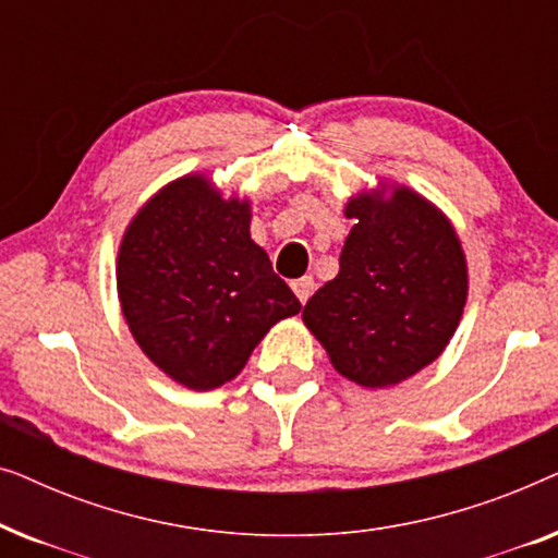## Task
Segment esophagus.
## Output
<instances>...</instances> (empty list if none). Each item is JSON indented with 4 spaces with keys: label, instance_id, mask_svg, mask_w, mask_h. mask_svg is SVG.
<instances>
[{
    "label": "esophagus",
    "instance_id": "1",
    "mask_svg": "<svg viewBox=\"0 0 558 558\" xmlns=\"http://www.w3.org/2000/svg\"><path fill=\"white\" fill-rule=\"evenodd\" d=\"M292 289H294L296 300H300V302L304 304V302H307L310 296H312V292H315V279H312V277L296 279V281H292Z\"/></svg>",
    "mask_w": 558,
    "mask_h": 558
}]
</instances>
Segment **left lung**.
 I'll return each mask as SVG.
<instances>
[{"instance_id": "1", "label": "left lung", "mask_w": 558, "mask_h": 558, "mask_svg": "<svg viewBox=\"0 0 558 558\" xmlns=\"http://www.w3.org/2000/svg\"><path fill=\"white\" fill-rule=\"evenodd\" d=\"M340 271L302 319L335 371L365 388L401 384L437 361L460 325L468 262L445 213L409 187L350 197Z\"/></svg>"}]
</instances>
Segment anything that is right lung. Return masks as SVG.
<instances>
[{"mask_svg":"<svg viewBox=\"0 0 558 558\" xmlns=\"http://www.w3.org/2000/svg\"><path fill=\"white\" fill-rule=\"evenodd\" d=\"M248 223V201H226L208 178L185 174L144 203L121 239L117 287L129 330L193 391L239 376L269 327L302 310Z\"/></svg>","mask_w":558,"mask_h":558,"instance_id":"right-lung-1","label":"right lung"}]
</instances>
